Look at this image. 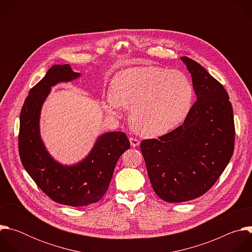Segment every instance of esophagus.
<instances>
[{
  "instance_id": "1",
  "label": "esophagus",
  "mask_w": 252,
  "mask_h": 252,
  "mask_svg": "<svg viewBox=\"0 0 252 252\" xmlns=\"http://www.w3.org/2000/svg\"><path fill=\"white\" fill-rule=\"evenodd\" d=\"M129 141H130V146L132 148H136L139 146V140L135 137H129Z\"/></svg>"
}]
</instances>
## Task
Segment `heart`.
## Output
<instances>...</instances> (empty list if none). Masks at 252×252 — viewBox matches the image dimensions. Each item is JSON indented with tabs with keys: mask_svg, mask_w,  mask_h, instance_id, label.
<instances>
[{
	"mask_svg": "<svg viewBox=\"0 0 252 252\" xmlns=\"http://www.w3.org/2000/svg\"><path fill=\"white\" fill-rule=\"evenodd\" d=\"M193 99L189 79L179 70L155 65L121 70L112 81V91L102 96L104 111L120 118L131 109L130 124L143 136L164 134L188 116Z\"/></svg>",
	"mask_w": 252,
	"mask_h": 252,
	"instance_id": "1",
	"label": "heart"
}]
</instances>
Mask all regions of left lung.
Wrapping results in <instances>:
<instances>
[{"instance_id":"left-lung-1","label":"left lung","mask_w":252,"mask_h":252,"mask_svg":"<svg viewBox=\"0 0 252 252\" xmlns=\"http://www.w3.org/2000/svg\"><path fill=\"white\" fill-rule=\"evenodd\" d=\"M182 60L191 75L197 99L182 126L158 139L140 142L153 189L167 202L204 194L234 151L233 111L225 89L195 61Z\"/></svg>"}]
</instances>
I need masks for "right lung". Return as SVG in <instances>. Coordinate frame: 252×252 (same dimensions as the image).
Segmentation results:
<instances>
[{
  "label": "right lung",
  "mask_w": 252,
  "mask_h": 252,
  "mask_svg": "<svg viewBox=\"0 0 252 252\" xmlns=\"http://www.w3.org/2000/svg\"><path fill=\"white\" fill-rule=\"evenodd\" d=\"M80 77L69 64H55L29 92L20 116L21 161L37 186L54 201L70 206L97 202L106 192L120 157L129 149L126 133L101 134L90 155L75 165H63L47 152L40 135V114L51 88Z\"/></svg>",
  "instance_id": "add662e5"
}]
</instances>
